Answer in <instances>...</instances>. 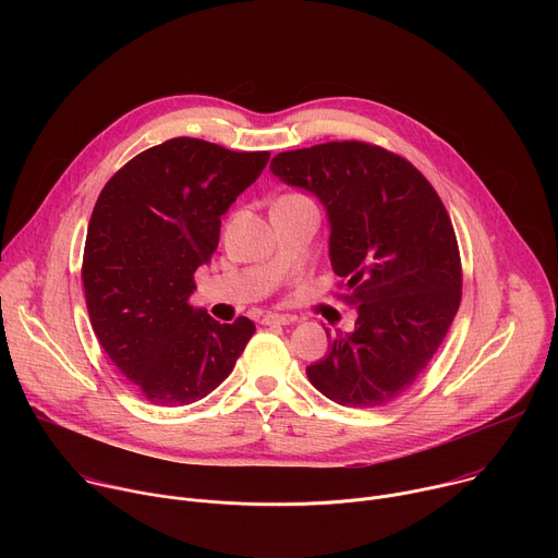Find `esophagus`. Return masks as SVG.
I'll list each match as a JSON object with an SVG mask.
<instances>
[{
    "instance_id": "esophagus-1",
    "label": "esophagus",
    "mask_w": 558,
    "mask_h": 558,
    "mask_svg": "<svg viewBox=\"0 0 558 558\" xmlns=\"http://www.w3.org/2000/svg\"><path fill=\"white\" fill-rule=\"evenodd\" d=\"M260 323L267 325V327H274V325H291L293 317L291 315H280V313H265L260 317Z\"/></svg>"
}]
</instances>
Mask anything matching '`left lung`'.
Here are the masks:
<instances>
[{
	"instance_id": "1",
	"label": "left lung",
	"mask_w": 558,
	"mask_h": 558,
	"mask_svg": "<svg viewBox=\"0 0 558 558\" xmlns=\"http://www.w3.org/2000/svg\"><path fill=\"white\" fill-rule=\"evenodd\" d=\"M271 172L320 198L331 222L338 293L357 306L308 381L351 409L407 392L441 347L461 304V258L450 216L404 156L364 141H329L274 156ZM329 336V329H327Z\"/></svg>"
}]
</instances>
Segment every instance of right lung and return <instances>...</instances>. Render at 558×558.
<instances>
[{
    "instance_id": "1",
    "label": "right lung",
    "mask_w": 558,
    "mask_h": 558,
    "mask_svg": "<svg viewBox=\"0 0 558 558\" xmlns=\"http://www.w3.org/2000/svg\"><path fill=\"white\" fill-rule=\"evenodd\" d=\"M269 151L177 136L128 161L90 216L82 280L108 357L149 404L203 400L256 325H220L190 304L194 274L218 247L220 216L265 170Z\"/></svg>"
}]
</instances>
